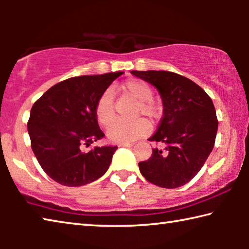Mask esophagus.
I'll list each match as a JSON object with an SVG mask.
<instances>
[{"label": "esophagus", "instance_id": "esophagus-1", "mask_svg": "<svg viewBox=\"0 0 249 249\" xmlns=\"http://www.w3.org/2000/svg\"><path fill=\"white\" fill-rule=\"evenodd\" d=\"M120 147H133L134 144H130V142H127V144H120Z\"/></svg>", "mask_w": 249, "mask_h": 249}]
</instances>
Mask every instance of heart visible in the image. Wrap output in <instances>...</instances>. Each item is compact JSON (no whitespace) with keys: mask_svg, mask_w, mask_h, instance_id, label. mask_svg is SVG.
Segmentation results:
<instances>
[{"mask_svg":"<svg viewBox=\"0 0 249 249\" xmlns=\"http://www.w3.org/2000/svg\"><path fill=\"white\" fill-rule=\"evenodd\" d=\"M117 90L124 95L137 101L134 109V119L146 116L153 123L160 119L161 107L153 99V88L146 81L141 79H128L119 84ZM94 114L98 123L103 127H107L113 123L115 119V107L111 90L104 91L96 101ZM149 132L150 125L144 119H138L133 123L116 122L108 128L107 138L112 142L127 144L147 136Z\"/></svg>","mask_w":249,"mask_h":249,"instance_id":"heart-1","label":"heart"}]
</instances>
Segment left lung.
I'll list each match as a JSON object with an SVG mask.
<instances>
[{"mask_svg": "<svg viewBox=\"0 0 249 249\" xmlns=\"http://www.w3.org/2000/svg\"><path fill=\"white\" fill-rule=\"evenodd\" d=\"M130 73L157 88L163 115L149 142H163L150 158L138 163L150 183L175 189L184 185L201 170L212 151L217 133V117L212 100L190 79L170 71Z\"/></svg>", "mask_w": 249, "mask_h": 249, "instance_id": "8db88e82", "label": "left lung"}]
</instances>
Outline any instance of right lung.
I'll list each match as a JSON object with an SVG mask.
<instances>
[{"label": "right lung", "mask_w": 249, "mask_h": 249, "mask_svg": "<svg viewBox=\"0 0 249 249\" xmlns=\"http://www.w3.org/2000/svg\"><path fill=\"white\" fill-rule=\"evenodd\" d=\"M123 74L80 75L54 84L34 103L27 128L32 149L50 178L66 187H80L102 177L117 146L94 147L104 137L94 107L101 94Z\"/></svg>", "instance_id": "obj_1"}]
</instances>
